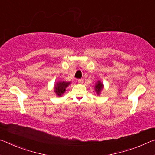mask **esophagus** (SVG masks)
I'll return each instance as SVG.
<instances>
[{
    "instance_id": "esophagus-1",
    "label": "esophagus",
    "mask_w": 155,
    "mask_h": 155,
    "mask_svg": "<svg viewBox=\"0 0 155 155\" xmlns=\"http://www.w3.org/2000/svg\"><path fill=\"white\" fill-rule=\"evenodd\" d=\"M78 82L79 83V84H82V83H83V80H82V79L78 80Z\"/></svg>"
}]
</instances>
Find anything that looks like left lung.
I'll list each match as a JSON object with an SVG mask.
<instances>
[{
	"instance_id": "obj_1",
	"label": "left lung",
	"mask_w": 155,
	"mask_h": 155,
	"mask_svg": "<svg viewBox=\"0 0 155 155\" xmlns=\"http://www.w3.org/2000/svg\"><path fill=\"white\" fill-rule=\"evenodd\" d=\"M103 88H104L103 84L101 83L100 80H98L97 83L95 84V90L96 93H97V95H100V94L101 93V91H102Z\"/></svg>"
}]
</instances>
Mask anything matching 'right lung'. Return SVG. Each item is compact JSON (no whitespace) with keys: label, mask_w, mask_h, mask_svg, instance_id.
Masks as SVG:
<instances>
[{"label":"right lung","mask_w":155,"mask_h":155,"mask_svg":"<svg viewBox=\"0 0 155 155\" xmlns=\"http://www.w3.org/2000/svg\"><path fill=\"white\" fill-rule=\"evenodd\" d=\"M71 82H64V81H60V82H58L55 84L54 87V92L58 96L61 97L66 91V88L69 85Z\"/></svg>","instance_id":"1"}]
</instances>
